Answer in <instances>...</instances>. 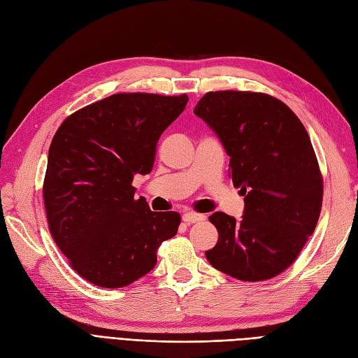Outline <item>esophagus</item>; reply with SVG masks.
<instances>
[{"instance_id": "obj_1", "label": "esophagus", "mask_w": 358, "mask_h": 358, "mask_svg": "<svg viewBox=\"0 0 358 358\" xmlns=\"http://www.w3.org/2000/svg\"><path fill=\"white\" fill-rule=\"evenodd\" d=\"M206 216L203 213H197V212H187L183 215V221L187 224H194V222H200L204 221Z\"/></svg>"}]
</instances>
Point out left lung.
Instances as JSON below:
<instances>
[{
	"mask_svg": "<svg viewBox=\"0 0 358 358\" xmlns=\"http://www.w3.org/2000/svg\"><path fill=\"white\" fill-rule=\"evenodd\" d=\"M194 113L220 136L233 185L245 196L242 221L209 216L220 237L206 258L245 282L272 279L296 262L321 213L324 182L306 128L263 92H208Z\"/></svg>",
	"mask_w": 358,
	"mask_h": 358,
	"instance_id": "8db88e82",
	"label": "left lung"
}]
</instances>
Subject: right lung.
I'll return each mask as SVG.
<instances>
[{
	"label": "right lung",
	"instance_id": "obj_1",
	"mask_svg": "<svg viewBox=\"0 0 358 358\" xmlns=\"http://www.w3.org/2000/svg\"><path fill=\"white\" fill-rule=\"evenodd\" d=\"M188 95L119 92L64 119L52 138L43 200L49 231L71 268L101 288L149 273L178 212H152L133 179L152 171L157 143Z\"/></svg>",
	"mask_w": 358,
	"mask_h": 358
}]
</instances>
